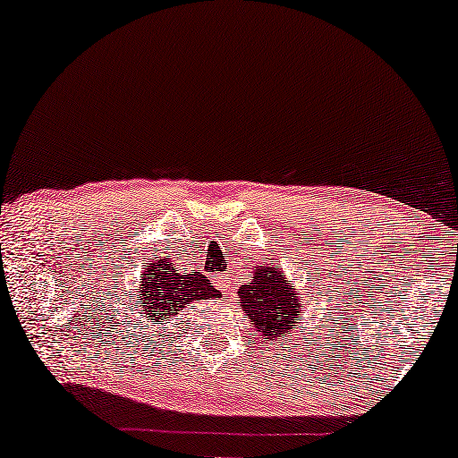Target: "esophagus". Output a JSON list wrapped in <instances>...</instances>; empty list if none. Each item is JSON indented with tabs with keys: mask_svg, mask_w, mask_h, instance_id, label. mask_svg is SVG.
I'll return each instance as SVG.
<instances>
[{
	"mask_svg": "<svg viewBox=\"0 0 458 458\" xmlns=\"http://www.w3.org/2000/svg\"><path fill=\"white\" fill-rule=\"evenodd\" d=\"M215 285L216 287H221V290H229V285H231V279H229V275H216L215 277Z\"/></svg>",
	"mask_w": 458,
	"mask_h": 458,
	"instance_id": "1",
	"label": "esophagus"
}]
</instances>
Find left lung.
Wrapping results in <instances>:
<instances>
[{
  "instance_id": "1",
  "label": "left lung",
  "mask_w": 458,
  "mask_h": 458,
  "mask_svg": "<svg viewBox=\"0 0 458 458\" xmlns=\"http://www.w3.org/2000/svg\"><path fill=\"white\" fill-rule=\"evenodd\" d=\"M237 296L265 342L281 340L287 331L298 327V321H302L300 296L293 292V285L285 284L279 267L256 268L252 284L242 285Z\"/></svg>"
}]
</instances>
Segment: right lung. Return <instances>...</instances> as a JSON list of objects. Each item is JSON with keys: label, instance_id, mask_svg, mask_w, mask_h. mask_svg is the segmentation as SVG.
Here are the masks:
<instances>
[{"label": "right lung", "instance_id": "add662e5", "mask_svg": "<svg viewBox=\"0 0 458 458\" xmlns=\"http://www.w3.org/2000/svg\"><path fill=\"white\" fill-rule=\"evenodd\" d=\"M146 277L141 279L140 298L133 312L135 334L158 335V331L166 329V321L183 310L193 300L221 298L215 285H210L208 277L199 273H177L171 260L158 259L146 262Z\"/></svg>", "mask_w": 458, "mask_h": 458}]
</instances>
